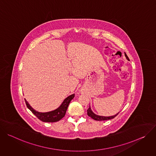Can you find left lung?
<instances>
[{"label": "left lung", "mask_w": 156, "mask_h": 156, "mask_svg": "<svg viewBox=\"0 0 156 156\" xmlns=\"http://www.w3.org/2000/svg\"><path fill=\"white\" fill-rule=\"evenodd\" d=\"M125 55L126 58L128 60H129V58H128V56L126 55V54H125ZM87 115H88L89 117H91L93 119H94V120H97V121H102V120H107L112 119L115 118V117L119 114V113H118L117 114H116V115H115L110 116V117H104V116L98 115L95 114L93 112L91 108V107H90H90H89V108L87 110Z\"/></svg>", "instance_id": "obj_1"}]
</instances>
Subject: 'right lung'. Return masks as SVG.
I'll list each match as a JSON object with an SVG mask.
<instances>
[{
	"label": "right lung",
	"mask_w": 156,
	"mask_h": 156,
	"mask_svg": "<svg viewBox=\"0 0 156 156\" xmlns=\"http://www.w3.org/2000/svg\"><path fill=\"white\" fill-rule=\"evenodd\" d=\"M75 97V94H72L65 99L60 106L57 109L48 112H39L33 109L28 102L25 100V102L27 107L31 111L32 113L34 114L40 120L44 122H56L61 120L65 115L66 110L69 107L70 101Z\"/></svg>",
	"instance_id": "1"
}]
</instances>
